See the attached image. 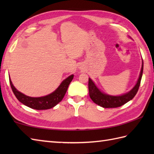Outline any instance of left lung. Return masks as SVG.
I'll return each instance as SVG.
<instances>
[{
  "label": "left lung",
  "instance_id": "1",
  "mask_svg": "<svg viewBox=\"0 0 154 154\" xmlns=\"http://www.w3.org/2000/svg\"><path fill=\"white\" fill-rule=\"evenodd\" d=\"M143 67V63L142 60V66L138 82H137L135 87L129 93L121 96H110L103 93L96 87L92 80L89 78V91L91 99L94 103L103 108H117L122 106L123 104H126L129 100H132L138 92L142 77Z\"/></svg>",
  "mask_w": 154,
  "mask_h": 154
}]
</instances>
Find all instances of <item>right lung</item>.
<instances>
[{"instance_id": "obj_1", "label": "right lung", "mask_w": 154, "mask_h": 154, "mask_svg": "<svg viewBox=\"0 0 154 154\" xmlns=\"http://www.w3.org/2000/svg\"><path fill=\"white\" fill-rule=\"evenodd\" d=\"M73 75H70L61 83L60 87L54 92L47 96L37 98L28 97L19 92L12 85L11 79H9V81L13 93L20 102L24 104V105L31 108V109L35 110H46L53 108L59 103L61 102L65 93H66L67 88L71 81L73 80Z\"/></svg>"}]
</instances>
